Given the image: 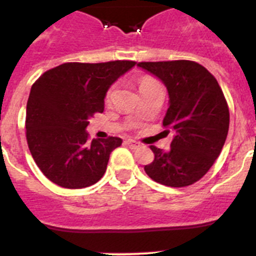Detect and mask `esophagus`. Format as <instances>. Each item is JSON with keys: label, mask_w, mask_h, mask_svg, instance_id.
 <instances>
[{"label": "esophagus", "mask_w": 256, "mask_h": 256, "mask_svg": "<svg viewBox=\"0 0 256 256\" xmlns=\"http://www.w3.org/2000/svg\"><path fill=\"white\" fill-rule=\"evenodd\" d=\"M126 144H128L130 148H140V144L137 141H134V140H126Z\"/></svg>", "instance_id": "obj_1"}]
</instances>
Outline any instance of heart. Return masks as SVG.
Here are the masks:
<instances>
[{"label":"heart","mask_w":256,"mask_h":256,"mask_svg":"<svg viewBox=\"0 0 256 256\" xmlns=\"http://www.w3.org/2000/svg\"><path fill=\"white\" fill-rule=\"evenodd\" d=\"M156 80L154 78H150V76H142V78H140L138 80V88H140V92L144 91V90H146V88L151 87V86L156 84ZM112 94H114V87L110 88L108 92V94H106V101H110V98H112Z\"/></svg>","instance_id":"heart-1"}]
</instances>
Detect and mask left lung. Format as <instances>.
Here are the masks:
<instances>
[{
	"label": "left lung",
	"mask_w": 256,
	"mask_h": 256,
	"mask_svg": "<svg viewBox=\"0 0 256 256\" xmlns=\"http://www.w3.org/2000/svg\"><path fill=\"white\" fill-rule=\"evenodd\" d=\"M168 90L169 108L162 126L174 132L168 151L150 146L155 154L144 172L169 187H186L208 173L224 146L230 110L216 79L195 61L140 62Z\"/></svg>",
	"instance_id": "obj_1"
}]
</instances>
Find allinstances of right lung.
I'll use <instances>...</instances> for the list:
<instances>
[{"label": "right lung", "mask_w": 256, "mask_h": 256, "mask_svg": "<svg viewBox=\"0 0 256 256\" xmlns=\"http://www.w3.org/2000/svg\"><path fill=\"white\" fill-rule=\"evenodd\" d=\"M134 61L66 62L47 70L32 86L26 104V141L40 172L64 188H84L102 178L112 150L123 140L88 141L86 128L102 112L112 83Z\"/></svg>", "instance_id": "obj_1"}]
</instances>
